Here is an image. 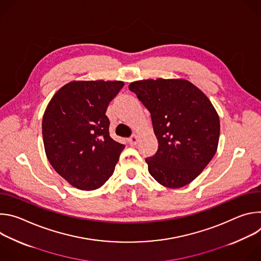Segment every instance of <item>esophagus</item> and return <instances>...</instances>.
Masks as SVG:
<instances>
[{
    "label": "esophagus",
    "instance_id": "1",
    "mask_svg": "<svg viewBox=\"0 0 261 261\" xmlns=\"http://www.w3.org/2000/svg\"><path fill=\"white\" fill-rule=\"evenodd\" d=\"M128 142L130 145H136L137 142H138V136L137 135H132L129 139H128Z\"/></svg>",
    "mask_w": 261,
    "mask_h": 261
}]
</instances>
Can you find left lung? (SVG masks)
Masks as SVG:
<instances>
[{"label": "left lung", "instance_id": "1", "mask_svg": "<svg viewBox=\"0 0 261 261\" xmlns=\"http://www.w3.org/2000/svg\"><path fill=\"white\" fill-rule=\"evenodd\" d=\"M129 90L150 111L158 150L145 159L150 174L168 188L196 178L216 154L220 121L208 98L186 80L131 83Z\"/></svg>", "mask_w": 261, "mask_h": 261}]
</instances>
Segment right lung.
<instances>
[{"label": "right lung", "mask_w": 261, "mask_h": 261, "mask_svg": "<svg viewBox=\"0 0 261 261\" xmlns=\"http://www.w3.org/2000/svg\"><path fill=\"white\" fill-rule=\"evenodd\" d=\"M123 82H71L48 103L42 120L47 159L81 190L100 188L113 175L125 145L109 135L105 113Z\"/></svg>", "instance_id": "add662e5"}]
</instances>
